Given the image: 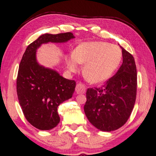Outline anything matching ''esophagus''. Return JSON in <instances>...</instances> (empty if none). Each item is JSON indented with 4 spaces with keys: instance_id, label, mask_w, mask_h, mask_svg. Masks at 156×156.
<instances>
[{
    "instance_id": "1",
    "label": "esophagus",
    "mask_w": 156,
    "mask_h": 156,
    "mask_svg": "<svg viewBox=\"0 0 156 156\" xmlns=\"http://www.w3.org/2000/svg\"><path fill=\"white\" fill-rule=\"evenodd\" d=\"M76 92L78 93V94H83V93L86 92V87L84 86L83 84L79 83L76 85Z\"/></svg>"
}]
</instances>
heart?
<instances>
[{
    "instance_id": "1",
    "label": "heart",
    "mask_w": 156,
    "mask_h": 156,
    "mask_svg": "<svg viewBox=\"0 0 156 156\" xmlns=\"http://www.w3.org/2000/svg\"><path fill=\"white\" fill-rule=\"evenodd\" d=\"M122 56L121 49L117 45L102 41L86 42L66 57V63L70 72L78 70V63L85 64L82 70L85 78L92 83H100L113 74Z\"/></svg>"
}]
</instances>
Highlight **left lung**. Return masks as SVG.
Listing matches in <instances>:
<instances>
[{"instance_id": "1", "label": "left lung", "mask_w": 156, "mask_h": 156, "mask_svg": "<svg viewBox=\"0 0 156 156\" xmlns=\"http://www.w3.org/2000/svg\"><path fill=\"white\" fill-rule=\"evenodd\" d=\"M122 48L123 63L102 86L88 88L84 112L93 126L110 132L122 127L133 109L137 93V70L134 58Z\"/></svg>"}]
</instances>
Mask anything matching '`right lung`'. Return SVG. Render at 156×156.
Returning <instances> with one entry per match:
<instances>
[{"label": "right lung", "instance_id": "add662e5", "mask_svg": "<svg viewBox=\"0 0 156 156\" xmlns=\"http://www.w3.org/2000/svg\"><path fill=\"white\" fill-rule=\"evenodd\" d=\"M74 38L70 32L45 33L27 47L22 57L16 83L18 98L26 120L39 130H51L59 123L58 107L72 98L76 82L40 65L36 51L42 44L66 43Z\"/></svg>", "mask_w": 156, "mask_h": 156}]
</instances>
